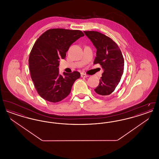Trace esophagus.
Here are the masks:
<instances>
[{
  "label": "esophagus",
  "mask_w": 159,
  "mask_h": 159,
  "mask_svg": "<svg viewBox=\"0 0 159 159\" xmlns=\"http://www.w3.org/2000/svg\"><path fill=\"white\" fill-rule=\"evenodd\" d=\"M81 77H89V76L84 73H81Z\"/></svg>",
  "instance_id": "obj_1"
}]
</instances>
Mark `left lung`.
<instances>
[{
    "mask_svg": "<svg viewBox=\"0 0 159 159\" xmlns=\"http://www.w3.org/2000/svg\"><path fill=\"white\" fill-rule=\"evenodd\" d=\"M97 49L93 62L104 70L99 85L94 89L100 97H108L120 82L124 70V58L118 45L111 38L95 31H84Z\"/></svg>",
    "mask_w": 159,
    "mask_h": 159,
    "instance_id": "obj_1",
    "label": "left lung"
}]
</instances>
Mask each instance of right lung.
I'll return each mask as SVG.
<instances>
[{"instance_id": "obj_1", "label": "right lung", "mask_w": 159, "mask_h": 159, "mask_svg": "<svg viewBox=\"0 0 159 159\" xmlns=\"http://www.w3.org/2000/svg\"><path fill=\"white\" fill-rule=\"evenodd\" d=\"M82 36V31L52 29L46 31L34 43L29 56V68L34 87L42 98L57 102L70 94L80 74L76 71L61 75L59 60L64 59L70 46Z\"/></svg>"}]
</instances>
